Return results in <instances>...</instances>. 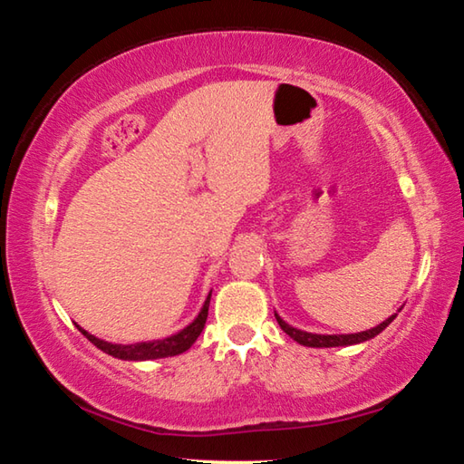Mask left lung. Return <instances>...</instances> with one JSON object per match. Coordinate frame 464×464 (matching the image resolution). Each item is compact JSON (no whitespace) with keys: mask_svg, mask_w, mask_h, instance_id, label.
<instances>
[{"mask_svg":"<svg viewBox=\"0 0 464 464\" xmlns=\"http://www.w3.org/2000/svg\"><path fill=\"white\" fill-rule=\"evenodd\" d=\"M397 317L391 315L389 319H384L381 325H376L372 329H366V332H360V334H342V335H321V334H309V332H301V329H296L293 325H288L285 319H280L276 315L278 325L282 327V332L288 334L293 337L295 342L303 343V345H309V348H335V345H354V343H362L366 340H372L374 335H379L384 327H387L392 319Z\"/></svg>","mask_w":464,"mask_h":464,"instance_id":"1","label":"left lung"}]
</instances>
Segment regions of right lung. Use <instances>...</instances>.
Returning a JSON list of instances; mask_svg holds the SVG:
<instances>
[{"mask_svg":"<svg viewBox=\"0 0 464 464\" xmlns=\"http://www.w3.org/2000/svg\"><path fill=\"white\" fill-rule=\"evenodd\" d=\"M208 304H210V295L207 296V301H204L198 317H196L190 325H186L182 332H178L174 335L163 337V340L139 342V343H112V342L100 340V337L85 332V329L80 325H77V329H80V332L88 337L96 348L121 360H135V362H140V360L178 356V354H184V352L190 348L196 340H198V335L202 334L204 324H207V317H208Z\"/></svg>","mask_w":464,"mask_h":464,"instance_id":"right-lung-1","label":"right lung"}]
</instances>
